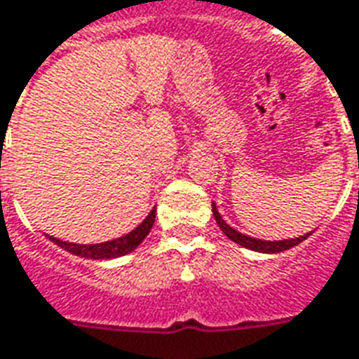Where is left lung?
Here are the masks:
<instances>
[{
	"label": "left lung",
	"instance_id": "left-lung-1",
	"mask_svg": "<svg viewBox=\"0 0 359 359\" xmlns=\"http://www.w3.org/2000/svg\"><path fill=\"white\" fill-rule=\"evenodd\" d=\"M213 217L217 221L219 229L223 231V233L231 238L233 242L236 244H241L244 248H250V250H256V252H264V254H277V252H285V250H290L294 246H298L302 241H306L309 234H304L300 238H288V241H259V238H252V236H246V234L238 233L236 229L233 226H229L223 221V217L219 215L217 208H215V203H213Z\"/></svg>",
	"mask_w": 359,
	"mask_h": 359
}]
</instances>
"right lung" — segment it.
I'll return each instance as SVG.
<instances>
[{"instance_id": "obj_1", "label": "right lung", "mask_w": 359, "mask_h": 359, "mask_svg": "<svg viewBox=\"0 0 359 359\" xmlns=\"http://www.w3.org/2000/svg\"><path fill=\"white\" fill-rule=\"evenodd\" d=\"M154 221H156V208L149 211V215L140 225L136 226L134 231H130L125 236L121 238H115V241L102 242V244H74V242H65L59 241V238H53L50 236L51 242H55L57 246H61L67 252H71L74 256L88 257V259H113V257L126 256L128 252H133L134 248L140 246V242L146 238L154 226Z\"/></svg>"}]
</instances>
